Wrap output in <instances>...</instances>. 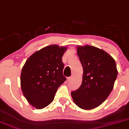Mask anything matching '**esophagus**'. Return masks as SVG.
I'll return each instance as SVG.
<instances>
[{
    "mask_svg": "<svg viewBox=\"0 0 129 129\" xmlns=\"http://www.w3.org/2000/svg\"><path fill=\"white\" fill-rule=\"evenodd\" d=\"M71 80V77H68L67 79V81L68 82L70 81Z\"/></svg>",
    "mask_w": 129,
    "mask_h": 129,
    "instance_id": "34e87169",
    "label": "esophagus"
}]
</instances>
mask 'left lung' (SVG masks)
Listing matches in <instances>:
<instances>
[{
	"mask_svg": "<svg viewBox=\"0 0 129 129\" xmlns=\"http://www.w3.org/2000/svg\"><path fill=\"white\" fill-rule=\"evenodd\" d=\"M76 48L83 73L81 85L71 95L80 108L92 109L103 103L112 91L118 74L117 66L103 50L89 45Z\"/></svg>",
	"mask_w": 129,
	"mask_h": 129,
	"instance_id": "obj_1",
	"label": "left lung"
}]
</instances>
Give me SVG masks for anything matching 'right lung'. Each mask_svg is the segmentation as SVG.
<instances>
[{"instance_id": "right-lung-1", "label": "right lung", "mask_w": 129, "mask_h": 129, "mask_svg": "<svg viewBox=\"0 0 129 129\" xmlns=\"http://www.w3.org/2000/svg\"><path fill=\"white\" fill-rule=\"evenodd\" d=\"M66 46L53 44L34 53L22 68L20 85L22 92L30 105L41 109L53 100L58 87L64 83V65L62 57Z\"/></svg>"}]
</instances>
